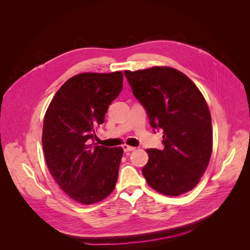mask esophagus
<instances>
[{
	"label": "esophagus",
	"mask_w": 250,
	"mask_h": 250,
	"mask_svg": "<svg viewBox=\"0 0 250 250\" xmlns=\"http://www.w3.org/2000/svg\"><path fill=\"white\" fill-rule=\"evenodd\" d=\"M122 148H123V150H124V152L126 153V152H130V151H133L135 148L134 147H131V146H128V145H123L122 146Z\"/></svg>",
	"instance_id": "34e87169"
}]
</instances>
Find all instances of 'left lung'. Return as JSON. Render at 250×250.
<instances>
[{
  "instance_id": "1",
  "label": "left lung",
  "mask_w": 250,
  "mask_h": 250,
  "mask_svg": "<svg viewBox=\"0 0 250 250\" xmlns=\"http://www.w3.org/2000/svg\"><path fill=\"white\" fill-rule=\"evenodd\" d=\"M124 74L151 127L164 131V148L146 150L149 160L142 170L144 177L167 196L192 190L207 170L213 149L210 113L200 90L172 67Z\"/></svg>"
}]
</instances>
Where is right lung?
<instances>
[{"label":"right lung","mask_w":250,"mask_h":250,"mask_svg":"<svg viewBox=\"0 0 250 250\" xmlns=\"http://www.w3.org/2000/svg\"><path fill=\"white\" fill-rule=\"evenodd\" d=\"M122 88V72L76 75L57 90L44 115L42 142L49 171L80 203L101 201L116 187L123 149L98 146L94 139Z\"/></svg>","instance_id":"add662e5"}]
</instances>
